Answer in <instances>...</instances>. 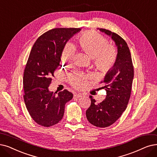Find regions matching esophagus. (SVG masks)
Listing matches in <instances>:
<instances>
[{"instance_id":"esophagus-1","label":"esophagus","mask_w":157,"mask_h":157,"mask_svg":"<svg viewBox=\"0 0 157 157\" xmlns=\"http://www.w3.org/2000/svg\"><path fill=\"white\" fill-rule=\"evenodd\" d=\"M82 96V94L80 93H76L74 94V97L75 98H79Z\"/></svg>"}]
</instances>
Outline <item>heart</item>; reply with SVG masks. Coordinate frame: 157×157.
<instances>
[{"mask_svg": "<svg viewBox=\"0 0 157 157\" xmlns=\"http://www.w3.org/2000/svg\"><path fill=\"white\" fill-rule=\"evenodd\" d=\"M78 42L83 51L94 59L95 64L99 70L105 71L114 64L117 53L115 49L111 45L108 44L107 40L103 36L95 31H87L78 37ZM75 48L70 43L65 46L62 54L63 62H70L75 55ZM87 77L83 75H71V84L77 88L84 86Z\"/></svg>", "mask_w": 157, "mask_h": 157, "instance_id": "1", "label": "heart"}]
</instances>
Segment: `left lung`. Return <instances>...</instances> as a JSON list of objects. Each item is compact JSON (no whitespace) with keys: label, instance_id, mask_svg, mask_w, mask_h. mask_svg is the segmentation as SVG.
<instances>
[{"label":"left lung","instance_id":"8db88e82","mask_svg":"<svg viewBox=\"0 0 157 157\" xmlns=\"http://www.w3.org/2000/svg\"><path fill=\"white\" fill-rule=\"evenodd\" d=\"M114 41L117 48L115 63L105 74L102 82L107 96L100 103L91 96V105L86 110L88 121L94 126L105 128L115 123L126 110L131 95L134 70L129 49L121 36L111 31L98 28Z\"/></svg>","mask_w":157,"mask_h":157}]
</instances>
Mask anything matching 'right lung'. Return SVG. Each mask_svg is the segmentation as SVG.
<instances>
[{
	"mask_svg": "<svg viewBox=\"0 0 157 157\" xmlns=\"http://www.w3.org/2000/svg\"><path fill=\"white\" fill-rule=\"evenodd\" d=\"M80 28H55L39 36L31 49L25 67L24 100L35 122L44 127L59 122L64 116L65 104L73 98L64 90L53 93L48 87L59 66L67 42Z\"/></svg>",
	"mask_w": 157,
	"mask_h": 157,
	"instance_id": "add662e5",
	"label": "right lung"
}]
</instances>
